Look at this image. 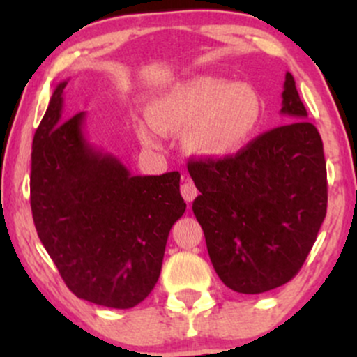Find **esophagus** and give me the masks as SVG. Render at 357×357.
<instances>
[{
  "instance_id": "34e87169",
  "label": "esophagus",
  "mask_w": 357,
  "mask_h": 357,
  "mask_svg": "<svg viewBox=\"0 0 357 357\" xmlns=\"http://www.w3.org/2000/svg\"><path fill=\"white\" fill-rule=\"evenodd\" d=\"M181 195H183L184 202H188V203H191L192 199L198 196V190H196V186L192 184L191 179H188V178L184 179V183L181 184Z\"/></svg>"
}]
</instances>
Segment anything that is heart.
<instances>
[{"label": "heart", "mask_w": 357, "mask_h": 357, "mask_svg": "<svg viewBox=\"0 0 357 357\" xmlns=\"http://www.w3.org/2000/svg\"><path fill=\"white\" fill-rule=\"evenodd\" d=\"M264 117V102L252 85L215 77L179 82L147 107L151 125L137 126L142 144L155 147L159 134H181L186 151L210 161L240 154Z\"/></svg>", "instance_id": "obj_1"}]
</instances>
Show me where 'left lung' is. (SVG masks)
<instances>
[{
	"instance_id": "8db88e82",
	"label": "left lung",
	"mask_w": 357,
	"mask_h": 357,
	"mask_svg": "<svg viewBox=\"0 0 357 357\" xmlns=\"http://www.w3.org/2000/svg\"><path fill=\"white\" fill-rule=\"evenodd\" d=\"M278 126L235 158L188 162L199 196L192 211L225 285L261 294L297 275L327 211L322 139L287 72Z\"/></svg>"
}]
</instances>
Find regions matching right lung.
Instances as JSON below:
<instances>
[{"mask_svg":"<svg viewBox=\"0 0 357 357\" xmlns=\"http://www.w3.org/2000/svg\"><path fill=\"white\" fill-rule=\"evenodd\" d=\"M60 82L31 146L30 203L38 238L79 298L130 309L161 273L166 241L186 203L178 171L132 176L89 144L85 112L63 117Z\"/></svg>","mask_w":357,"mask_h":357,"instance_id":"right-lung-1","label":"right lung"}]
</instances>
